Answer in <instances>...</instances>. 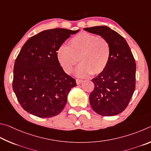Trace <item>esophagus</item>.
I'll use <instances>...</instances> for the list:
<instances>
[{
	"mask_svg": "<svg viewBox=\"0 0 151 151\" xmlns=\"http://www.w3.org/2000/svg\"><path fill=\"white\" fill-rule=\"evenodd\" d=\"M76 83H77L78 85H79V84H80L81 83H82V82H83V80H78V79H77V80H76Z\"/></svg>",
	"mask_w": 151,
	"mask_h": 151,
	"instance_id": "34e87169",
	"label": "esophagus"
}]
</instances>
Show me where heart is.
<instances>
[{
  "label": "heart",
  "instance_id": "obj_1",
  "mask_svg": "<svg viewBox=\"0 0 151 151\" xmlns=\"http://www.w3.org/2000/svg\"><path fill=\"white\" fill-rule=\"evenodd\" d=\"M110 54V45L106 40L88 32L77 34L71 39L70 45L62 44L57 52L58 62L66 73H70L80 60L75 73L81 78L104 71Z\"/></svg>",
  "mask_w": 151,
  "mask_h": 151
}]
</instances>
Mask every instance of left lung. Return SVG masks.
Returning <instances> with one entry per match:
<instances>
[{
  "mask_svg": "<svg viewBox=\"0 0 151 151\" xmlns=\"http://www.w3.org/2000/svg\"><path fill=\"white\" fill-rule=\"evenodd\" d=\"M84 30L105 38L111 48L107 67L91 80L95 88L89 96L91 107L100 115H116L127 107L135 89V61L127 42L117 32L105 26Z\"/></svg>",
  "mask_w": 151,
  "mask_h": 151,
  "instance_id": "1",
  "label": "left lung"
}]
</instances>
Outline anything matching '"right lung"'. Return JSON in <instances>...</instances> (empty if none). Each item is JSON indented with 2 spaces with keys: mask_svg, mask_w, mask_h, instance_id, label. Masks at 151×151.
<instances>
[{
  "mask_svg": "<svg viewBox=\"0 0 151 151\" xmlns=\"http://www.w3.org/2000/svg\"><path fill=\"white\" fill-rule=\"evenodd\" d=\"M79 30H44L24 44L14 62L12 88L18 102L27 112L49 118L63 111L69 92L76 83L60 65L57 51Z\"/></svg>",
  "mask_w": 151,
  "mask_h": 151,
  "instance_id": "right-lung-1",
  "label": "right lung"
}]
</instances>
